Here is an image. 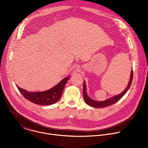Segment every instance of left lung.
Wrapping results in <instances>:
<instances>
[{
  "mask_svg": "<svg viewBox=\"0 0 148 148\" xmlns=\"http://www.w3.org/2000/svg\"><path fill=\"white\" fill-rule=\"evenodd\" d=\"M133 78V71L132 69L131 71V75H130V78L129 80V82L127 85V86L125 89V90H124V91L122 93H121V94L118 95L116 96H114L108 99L107 100L103 101H95L88 96V95L86 93V84H85V82H84L83 95H84V100L88 105H89L92 107H95V108H103V107H106L110 106L111 105H112V104L116 103L118 100H119L126 93V92L129 89V88L132 85Z\"/></svg>",
  "mask_w": 148,
  "mask_h": 148,
  "instance_id": "obj_1",
  "label": "left lung"
}]
</instances>
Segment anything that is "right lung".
I'll return each instance as SVG.
<instances>
[{
    "label": "right lung",
    "mask_w": 148,
    "mask_h": 148,
    "mask_svg": "<svg viewBox=\"0 0 148 148\" xmlns=\"http://www.w3.org/2000/svg\"><path fill=\"white\" fill-rule=\"evenodd\" d=\"M70 76L63 79L51 89L44 92H30L16 86L22 96L29 101L38 105L49 106L56 103L61 97L63 90Z\"/></svg>",
    "instance_id": "right-lung-1"
}]
</instances>
